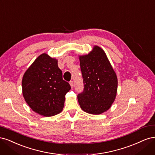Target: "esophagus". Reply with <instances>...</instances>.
<instances>
[{"label": "esophagus", "instance_id": "1", "mask_svg": "<svg viewBox=\"0 0 155 155\" xmlns=\"http://www.w3.org/2000/svg\"><path fill=\"white\" fill-rule=\"evenodd\" d=\"M69 84H70V86L71 87V88L73 87V86H74V83H73V81H70V82H69Z\"/></svg>", "mask_w": 155, "mask_h": 155}]
</instances>
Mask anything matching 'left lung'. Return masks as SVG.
<instances>
[{
  "mask_svg": "<svg viewBox=\"0 0 155 155\" xmlns=\"http://www.w3.org/2000/svg\"><path fill=\"white\" fill-rule=\"evenodd\" d=\"M84 89L78 94L81 109L91 114L107 111L115 100L118 79L106 53L94 46L88 54L79 55Z\"/></svg>",
  "mask_w": 155,
  "mask_h": 155,
  "instance_id": "left-lung-1",
  "label": "left lung"
}]
</instances>
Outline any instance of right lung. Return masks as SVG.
I'll list each match as a JSON object with an SVG mask.
<instances>
[{
    "instance_id": "right-lung-1",
    "label": "right lung",
    "mask_w": 155,
    "mask_h": 155,
    "mask_svg": "<svg viewBox=\"0 0 155 155\" xmlns=\"http://www.w3.org/2000/svg\"><path fill=\"white\" fill-rule=\"evenodd\" d=\"M22 88L25 101L33 111L52 117L62 111L71 86L62 79L58 60L42 53L24 73Z\"/></svg>"
}]
</instances>
